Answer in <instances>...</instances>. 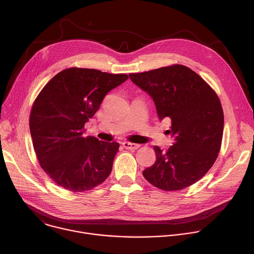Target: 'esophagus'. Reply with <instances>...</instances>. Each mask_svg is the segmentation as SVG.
Here are the masks:
<instances>
[{"instance_id": "esophagus-1", "label": "esophagus", "mask_w": 254, "mask_h": 254, "mask_svg": "<svg viewBox=\"0 0 254 254\" xmlns=\"http://www.w3.org/2000/svg\"><path fill=\"white\" fill-rule=\"evenodd\" d=\"M123 147L125 149H127V150L134 151V150H136L139 147V144L133 143V142H129V141H125V142H123Z\"/></svg>"}]
</instances>
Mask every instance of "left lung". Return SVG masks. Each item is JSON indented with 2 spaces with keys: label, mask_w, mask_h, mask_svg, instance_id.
I'll return each mask as SVG.
<instances>
[{
  "label": "left lung",
  "mask_w": 254,
  "mask_h": 254,
  "mask_svg": "<svg viewBox=\"0 0 254 254\" xmlns=\"http://www.w3.org/2000/svg\"><path fill=\"white\" fill-rule=\"evenodd\" d=\"M129 78L155 101L162 121L171 120L173 146H155L156 162L142 172L164 191L185 189L199 181L215 163L221 148L224 115L212 87L187 66L174 64L130 73Z\"/></svg>",
  "instance_id": "8db88e82"
}]
</instances>
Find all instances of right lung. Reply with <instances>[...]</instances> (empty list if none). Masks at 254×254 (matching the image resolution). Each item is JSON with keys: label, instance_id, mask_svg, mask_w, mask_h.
Returning a JSON list of instances; mask_svg holds the SVG:
<instances>
[{"label": "right lung", "instance_id": "obj_1", "mask_svg": "<svg viewBox=\"0 0 254 254\" xmlns=\"http://www.w3.org/2000/svg\"><path fill=\"white\" fill-rule=\"evenodd\" d=\"M127 74L71 67L57 73L36 97L29 120L33 147L44 172L60 187L84 192L110 176L120 143L85 136L91 119Z\"/></svg>", "mask_w": 254, "mask_h": 254}]
</instances>
